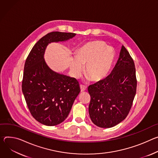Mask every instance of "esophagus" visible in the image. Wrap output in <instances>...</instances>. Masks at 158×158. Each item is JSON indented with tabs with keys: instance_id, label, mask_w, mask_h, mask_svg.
<instances>
[{
	"instance_id": "34e87169",
	"label": "esophagus",
	"mask_w": 158,
	"mask_h": 158,
	"mask_svg": "<svg viewBox=\"0 0 158 158\" xmlns=\"http://www.w3.org/2000/svg\"><path fill=\"white\" fill-rule=\"evenodd\" d=\"M86 86L83 85H80V90H81V92H84L85 90H86Z\"/></svg>"
}]
</instances>
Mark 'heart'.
<instances>
[{
    "instance_id": "obj_1",
    "label": "heart",
    "mask_w": 158,
    "mask_h": 158,
    "mask_svg": "<svg viewBox=\"0 0 158 158\" xmlns=\"http://www.w3.org/2000/svg\"><path fill=\"white\" fill-rule=\"evenodd\" d=\"M112 49L104 43L95 41L82 46L70 64L71 72L75 77H80L83 66H86V75L91 80L98 81L107 76L114 60Z\"/></svg>"
}]
</instances>
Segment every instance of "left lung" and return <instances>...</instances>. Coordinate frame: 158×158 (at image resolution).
I'll return each instance as SVG.
<instances>
[{
    "label": "left lung",
    "instance_id": "left-lung-1",
    "mask_svg": "<svg viewBox=\"0 0 158 158\" xmlns=\"http://www.w3.org/2000/svg\"><path fill=\"white\" fill-rule=\"evenodd\" d=\"M137 79L134 62L122 46L112 73L89 86V111L93 123L102 128L112 127L124 120L135 95Z\"/></svg>",
    "mask_w": 158,
    "mask_h": 158
}]
</instances>
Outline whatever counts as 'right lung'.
<instances>
[{"label": "right lung", "mask_w": 158, "mask_h": 158, "mask_svg": "<svg viewBox=\"0 0 158 158\" xmlns=\"http://www.w3.org/2000/svg\"><path fill=\"white\" fill-rule=\"evenodd\" d=\"M75 33L51 32L34 44L26 60L22 90L32 116L41 124L56 126L68 117L80 92L75 78L51 69L44 59L46 46L52 42L64 41Z\"/></svg>", "instance_id": "obj_1"}]
</instances>
